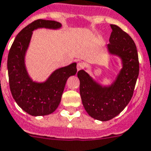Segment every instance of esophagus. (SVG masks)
Here are the masks:
<instances>
[{
    "mask_svg": "<svg viewBox=\"0 0 151 151\" xmlns=\"http://www.w3.org/2000/svg\"><path fill=\"white\" fill-rule=\"evenodd\" d=\"M83 68V63H81V62L77 63V70H81V69H82V68Z\"/></svg>",
    "mask_w": 151,
    "mask_h": 151,
    "instance_id": "34e87169",
    "label": "esophagus"
}]
</instances>
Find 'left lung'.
Masks as SVG:
<instances>
[{
    "label": "left lung",
    "instance_id": "8db88e82",
    "mask_svg": "<svg viewBox=\"0 0 151 151\" xmlns=\"http://www.w3.org/2000/svg\"><path fill=\"white\" fill-rule=\"evenodd\" d=\"M112 32L107 45L109 53L122 60L121 70L109 86L97 83L84 70L77 73L80 94L85 110L92 118L102 122L113 119L126 107L133 96L139 74V61L135 43L128 33L116 25H110Z\"/></svg>",
    "mask_w": 151,
    "mask_h": 151
}]
</instances>
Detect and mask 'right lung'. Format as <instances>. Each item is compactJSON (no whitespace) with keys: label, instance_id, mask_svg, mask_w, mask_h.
Here are the masks:
<instances>
[{"label":"right lung","instance_id":"add662e5","mask_svg":"<svg viewBox=\"0 0 151 151\" xmlns=\"http://www.w3.org/2000/svg\"><path fill=\"white\" fill-rule=\"evenodd\" d=\"M61 24L54 20L37 19L21 30L10 48L7 58L9 84L13 97L23 111L32 116L47 115L55 111L61 99L67 80L77 73V64L60 68L45 82L32 80L25 65V56L32 32L39 28L58 29Z\"/></svg>","mask_w":151,"mask_h":151}]
</instances>
